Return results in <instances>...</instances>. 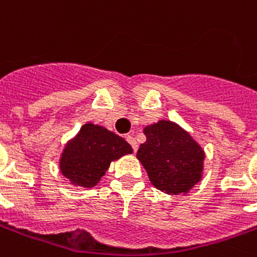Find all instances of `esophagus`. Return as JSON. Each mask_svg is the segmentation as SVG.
Wrapping results in <instances>:
<instances>
[{
  "mask_svg": "<svg viewBox=\"0 0 257 257\" xmlns=\"http://www.w3.org/2000/svg\"><path fill=\"white\" fill-rule=\"evenodd\" d=\"M125 139H126V141L131 144V147L133 148V150H135V152H137V149H139V144H137V141H136L135 137L131 135H128L126 137H125Z\"/></svg>",
  "mask_w": 257,
  "mask_h": 257,
  "instance_id": "1",
  "label": "esophagus"
}]
</instances>
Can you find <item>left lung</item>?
Instances as JSON below:
<instances>
[{
	"label": "left lung",
	"instance_id": "1",
	"mask_svg": "<svg viewBox=\"0 0 257 257\" xmlns=\"http://www.w3.org/2000/svg\"><path fill=\"white\" fill-rule=\"evenodd\" d=\"M147 141L140 145L137 158L154 187L166 194H186L203 172L204 152L178 124L161 120L144 129Z\"/></svg>",
	"mask_w": 257,
	"mask_h": 257
}]
</instances>
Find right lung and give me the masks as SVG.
<instances>
[{
    "mask_svg": "<svg viewBox=\"0 0 257 257\" xmlns=\"http://www.w3.org/2000/svg\"><path fill=\"white\" fill-rule=\"evenodd\" d=\"M133 153L122 137L95 124H84L70 140L60 157V172L75 186L93 187L110 162Z\"/></svg>",
    "mask_w": 257,
    "mask_h": 257,
    "instance_id": "add662e5",
    "label": "right lung"
}]
</instances>
